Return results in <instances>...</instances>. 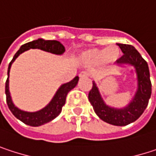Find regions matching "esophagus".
Returning <instances> with one entry per match:
<instances>
[{
    "instance_id": "1",
    "label": "esophagus",
    "mask_w": 156,
    "mask_h": 156,
    "mask_svg": "<svg viewBox=\"0 0 156 156\" xmlns=\"http://www.w3.org/2000/svg\"><path fill=\"white\" fill-rule=\"evenodd\" d=\"M88 76H89V74L87 71H82V72L79 73V77L80 78H86V77H88Z\"/></svg>"
}]
</instances>
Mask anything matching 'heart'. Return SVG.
Listing matches in <instances>:
<instances>
[{"instance_id": "b5f03b06", "label": "heart", "mask_w": 156, "mask_h": 156, "mask_svg": "<svg viewBox=\"0 0 156 156\" xmlns=\"http://www.w3.org/2000/svg\"><path fill=\"white\" fill-rule=\"evenodd\" d=\"M121 56L120 48L112 45L104 48H90L81 54V60L86 65H100L102 63L113 64Z\"/></svg>"}]
</instances>
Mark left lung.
<instances>
[{
	"label": "left lung",
	"mask_w": 156,
	"mask_h": 156,
	"mask_svg": "<svg viewBox=\"0 0 156 156\" xmlns=\"http://www.w3.org/2000/svg\"><path fill=\"white\" fill-rule=\"evenodd\" d=\"M124 55L117 60L121 65H131L135 68L137 76V89L130 103L122 108H116L107 105L99 92V89L93 81L92 89L88 94V100L95 113L103 121L110 125L123 126L135 122L140 117L148 105L152 93V84L147 62L142 58L140 53L132 45L117 43Z\"/></svg>",
	"instance_id": "left-lung-1"
}]
</instances>
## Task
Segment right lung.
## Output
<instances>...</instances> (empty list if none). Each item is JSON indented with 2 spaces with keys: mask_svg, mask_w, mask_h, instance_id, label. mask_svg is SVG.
I'll use <instances>...</instances> for the list:
<instances>
[{
  "mask_svg": "<svg viewBox=\"0 0 156 156\" xmlns=\"http://www.w3.org/2000/svg\"><path fill=\"white\" fill-rule=\"evenodd\" d=\"M30 48H39L47 52H50L52 54L62 55L65 52V47L58 41H45L43 39H38V40L30 41L20 48V49L16 52L12 60L10 62L9 67H8V78L5 83V94H6V101H7V105L9 108L16 118H18L24 124L30 126H40L52 121L61 113L62 107L66 103L67 95L71 89H73L77 86L78 82V77L77 76L71 81L62 84L57 90L56 94L54 95L50 102L42 109L36 111V112H28V111H24L17 108L12 102L11 93L9 90L10 70H11L12 64L14 62L16 58L21 53Z\"/></svg>",
  "mask_w": 156,
  "mask_h": 156,
  "instance_id": "right-lung-1",
  "label": "right lung"
}]
</instances>
